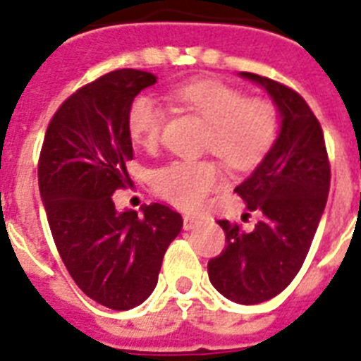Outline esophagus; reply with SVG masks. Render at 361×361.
<instances>
[{"label":"esophagus","mask_w":361,"mask_h":361,"mask_svg":"<svg viewBox=\"0 0 361 361\" xmlns=\"http://www.w3.org/2000/svg\"><path fill=\"white\" fill-rule=\"evenodd\" d=\"M197 226H200L199 219H195V216H191V215H184V229H186V231L195 229Z\"/></svg>","instance_id":"esophagus-1"}]
</instances>
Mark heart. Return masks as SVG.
Masks as SVG:
<instances>
[{"instance_id": "obj_1", "label": "heart", "mask_w": 361, "mask_h": 361, "mask_svg": "<svg viewBox=\"0 0 361 361\" xmlns=\"http://www.w3.org/2000/svg\"><path fill=\"white\" fill-rule=\"evenodd\" d=\"M170 97L208 123L206 148L238 171L251 170L266 157L280 128L279 111L269 101L247 99L240 90L216 79H195L173 86ZM166 110L157 99L139 94L132 101L126 126L132 141L152 149L161 141ZM224 183L213 161H171L152 171V186L162 199L195 209Z\"/></svg>"}]
</instances>
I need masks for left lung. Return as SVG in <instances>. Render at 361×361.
<instances>
[{"label": "left lung", "mask_w": 361, "mask_h": 361, "mask_svg": "<svg viewBox=\"0 0 361 361\" xmlns=\"http://www.w3.org/2000/svg\"><path fill=\"white\" fill-rule=\"evenodd\" d=\"M238 75L267 92L280 128L266 157L235 188L260 220L251 231L219 220L228 244L208 262V275L220 295L253 305L282 293L304 264L324 215L331 170L322 126L304 99L273 79Z\"/></svg>", "instance_id": "obj_1"}]
</instances>
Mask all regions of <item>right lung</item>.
Instances as JSON below:
<instances>
[{
    "label": "right lung",
    "instance_id": "add662e5",
    "mask_svg": "<svg viewBox=\"0 0 361 361\" xmlns=\"http://www.w3.org/2000/svg\"><path fill=\"white\" fill-rule=\"evenodd\" d=\"M157 78L114 70L79 88L44 133L39 193L57 251L78 288L114 311L141 305L157 286L168 245L183 216L164 204L117 212L111 195L132 183L128 108Z\"/></svg>",
    "mask_w": 361,
    "mask_h": 361
}]
</instances>
